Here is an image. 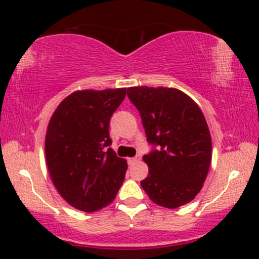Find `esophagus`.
<instances>
[{
  "label": "esophagus",
  "instance_id": "obj_1",
  "mask_svg": "<svg viewBox=\"0 0 259 259\" xmlns=\"http://www.w3.org/2000/svg\"><path fill=\"white\" fill-rule=\"evenodd\" d=\"M138 162H140V157H139V156L133 157V158H129V159H127V163H129L130 165L135 164V163H138Z\"/></svg>",
  "mask_w": 259,
  "mask_h": 259
}]
</instances>
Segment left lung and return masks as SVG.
<instances>
[{
    "label": "left lung",
    "mask_w": 259,
    "mask_h": 259,
    "mask_svg": "<svg viewBox=\"0 0 259 259\" xmlns=\"http://www.w3.org/2000/svg\"><path fill=\"white\" fill-rule=\"evenodd\" d=\"M127 97L141 115L147 141L148 175L142 189L154 203L178 208L201 191L212 159V140L197 103L173 88L135 86Z\"/></svg>",
    "instance_id": "8db88e82"
}]
</instances>
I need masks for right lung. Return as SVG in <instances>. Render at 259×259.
<instances>
[{
    "instance_id": "right-lung-1",
    "label": "right lung",
    "mask_w": 259,
    "mask_h": 259,
    "mask_svg": "<svg viewBox=\"0 0 259 259\" xmlns=\"http://www.w3.org/2000/svg\"><path fill=\"white\" fill-rule=\"evenodd\" d=\"M126 89L81 90L67 96L50 119L45 139L49 173L59 195L82 212L114 200L127 169L109 138V120Z\"/></svg>"
}]
</instances>
